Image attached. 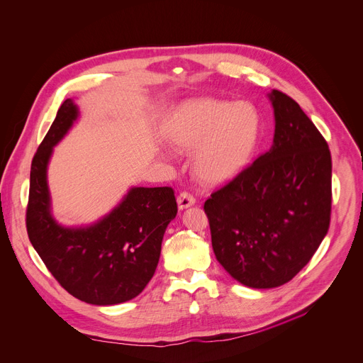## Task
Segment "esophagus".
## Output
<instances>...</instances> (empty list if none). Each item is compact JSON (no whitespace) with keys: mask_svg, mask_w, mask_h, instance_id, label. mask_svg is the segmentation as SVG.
I'll list each match as a JSON object with an SVG mask.
<instances>
[{"mask_svg":"<svg viewBox=\"0 0 363 363\" xmlns=\"http://www.w3.org/2000/svg\"><path fill=\"white\" fill-rule=\"evenodd\" d=\"M177 201H178L179 210H185V208H188V206H191V205L195 203L194 195L189 194V192H186V191H182V192L178 195V199H177Z\"/></svg>","mask_w":363,"mask_h":363,"instance_id":"34e87169","label":"esophagus"}]
</instances>
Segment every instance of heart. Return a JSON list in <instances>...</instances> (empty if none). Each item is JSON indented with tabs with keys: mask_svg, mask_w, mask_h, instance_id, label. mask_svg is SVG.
<instances>
[{
	"mask_svg": "<svg viewBox=\"0 0 363 363\" xmlns=\"http://www.w3.org/2000/svg\"><path fill=\"white\" fill-rule=\"evenodd\" d=\"M260 128V115L251 103L196 97L174 111L167 138L179 150L196 149L199 178L220 184L238 175L251 161Z\"/></svg>",
	"mask_w": 363,
	"mask_h": 363,
	"instance_id": "1",
	"label": "heart"
}]
</instances>
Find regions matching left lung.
<instances>
[{
	"label": "left lung",
	"mask_w": 363,
	"mask_h": 363,
	"mask_svg": "<svg viewBox=\"0 0 363 363\" xmlns=\"http://www.w3.org/2000/svg\"><path fill=\"white\" fill-rule=\"evenodd\" d=\"M269 97L272 149L203 203L217 260L252 289L290 281L328 234L332 211L328 142L296 100L280 90Z\"/></svg>",
	"instance_id": "1"
}]
</instances>
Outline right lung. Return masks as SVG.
<instances>
[{
    "label": "right lung",
    "mask_w": 363,
    "mask_h": 363,
    "mask_svg": "<svg viewBox=\"0 0 363 363\" xmlns=\"http://www.w3.org/2000/svg\"><path fill=\"white\" fill-rule=\"evenodd\" d=\"M79 111L72 99L40 143L30 171L28 238L48 272L76 298L111 306L136 297L157 270L165 230L178 213L171 186L132 188L116 208L86 228L59 225L50 213L47 164Z\"/></svg>",
    "instance_id": "right-lung-1"
}]
</instances>
